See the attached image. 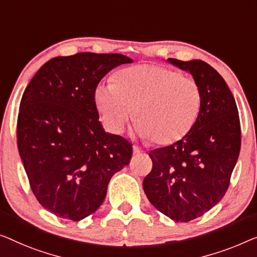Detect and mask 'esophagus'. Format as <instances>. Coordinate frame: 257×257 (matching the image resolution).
<instances>
[{"mask_svg":"<svg viewBox=\"0 0 257 257\" xmlns=\"http://www.w3.org/2000/svg\"><path fill=\"white\" fill-rule=\"evenodd\" d=\"M133 152H134V155H142V153H143V150H142V149H140L139 147H134L133 148Z\"/></svg>","mask_w":257,"mask_h":257,"instance_id":"esophagus-1","label":"esophagus"}]
</instances>
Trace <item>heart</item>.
<instances>
[{
	"label": "heart",
	"instance_id": "b5f03b06",
	"mask_svg": "<svg viewBox=\"0 0 257 257\" xmlns=\"http://www.w3.org/2000/svg\"><path fill=\"white\" fill-rule=\"evenodd\" d=\"M94 102L106 129L120 134L133 115L135 133L156 144H171L190 132L201 109L197 83L158 64H141L118 72L114 83L98 84Z\"/></svg>",
	"mask_w": 257,
	"mask_h": 257
}]
</instances>
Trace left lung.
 <instances>
[{
	"label": "left lung",
	"instance_id": "left-lung-1",
	"mask_svg": "<svg viewBox=\"0 0 257 257\" xmlns=\"http://www.w3.org/2000/svg\"><path fill=\"white\" fill-rule=\"evenodd\" d=\"M167 62L193 76L201 90V109L186 136L149 153L153 166L143 189L157 210L187 223L208 212L226 193L240 152V121L232 92L210 64Z\"/></svg>",
	"mask_w": 257,
	"mask_h": 257
}]
</instances>
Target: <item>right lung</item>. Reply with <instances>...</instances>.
Returning a JSON list of instances; mask_svg holds the SVG:
<instances>
[{
    "label": "right lung",
    "instance_id": "1",
    "mask_svg": "<svg viewBox=\"0 0 257 257\" xmlns=\"http://www.w3.org/2000/svg\"><path fill=\"white\" fill-rule=\"evenodd\" d=\"M122 54L78 53L46 62L23 93L17 144L34 196L55 216L78 221L97 211L133 148L105 132L94 90L106 74L133 63Z\"/></svg>",
    "mask_w": 257,
    "mask_h": 257
}]
</instances>
